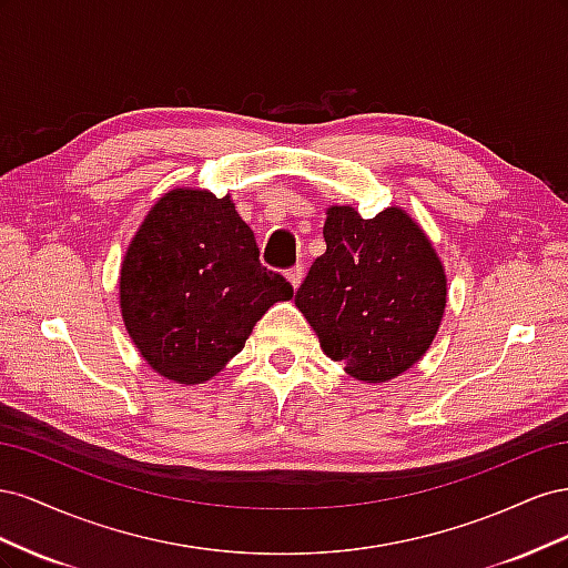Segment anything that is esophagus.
<instances>
[{"mask_svg": "<svg viewBox=\"0 0 568 568\" xmlns=\"http://www.w3.org/2000/svg\"><path fill=\"white\" fill-rule=\"evenodd\" d=\"M286 277H288L291 286L298 288V286H301V282H303V277H305V270H303V265H294V267H291V270L286 272Z\"/></svg>", "mask_w": 568, "mask_h": 568, "instance_id": "obj_1", "label": "esophagus"}]
</instances>
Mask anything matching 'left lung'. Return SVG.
Masks as SVG:
<instances>
[{
	"instance_id": "obj_1",
	"label": "left lung",
	"mask_w": 568,
	"mask_h": 568,
	"mask_svg": "<svg viewBox=\"0 0 568 568\" xmlns=\"http://www.w3.org/2000/svg\"><path fill=\"white\" fill-rule=\"evenodd\" d=\"M326 251L313 263L296 305L322 351L357 382L395 379L432 346L448 280L424 230L403 209L365 220L332 205Z\"/></svg>"
}]
</instances>
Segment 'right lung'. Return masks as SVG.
<instances>
[{
    "label": "right lung",
    "mask_w": 568,
    "mask_h": 568,
    "mask_svg": "<svg viewBox=\"0 0 568 568\" xmlns=\"http://www.w3.org/2000/svg\"><path fill=\"white\" fill-rule=\"evenodd\" d=\"M230 196L173 189L136 230L120 267V311L142 357L178 384H203L244 348L294 288L261 265Z\"/></svg>",
    "instance_id": "add662e5"
}]
</instances>
